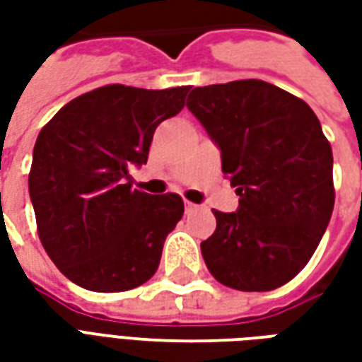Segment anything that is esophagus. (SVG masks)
<instances>
[{
	"label": "esophagus",
	"mask_w": 362,
	"mask_h": 362,
	"mask_svg": "<svg viewBox=\"0 0 362 362\" xmlns=\"http://www.w3.org/2000/svg\"><path fill=\"white\" fill-rule=\"evenodd\" d=\"M197 207H199V205H196V204H192V202H186V211H196Z\"/></svg>",
	"instance_id": "esophagus-1"
}]
</instances>
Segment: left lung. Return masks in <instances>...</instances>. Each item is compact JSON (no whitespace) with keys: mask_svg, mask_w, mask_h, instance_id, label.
I'll return each mask as SVG.
<instances>
[{"mask_svg":"<svg viewBox=\"0 0 362 362\" xmlns=\"http://www.w3.org/2000/svg\"><path fill=\"white\" fill-rule=\"evenodd\" d=\"M186 106L221 149L235 213L213 211L205 266L236 291H273L303 272L334 211V157L303 98L259 79L196 87Z\"/></svg>","mask_w":362,"mask_h":362,"instance_id":"8db88e82","label":"left lung"}]
</instances>
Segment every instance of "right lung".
Here are the masks:
<instances>
[{
  "label": "right lung",
  "mask_w": 362,
  "mask_h": 362,
  "mask_svg": "<svg viewBox=\"0 0 362 362\" xmlns=\"http://www.w3.org/2000/svg\"><path fill=\"white\" fill-rule=\"evenodd\" d=\"M188 90L106 85L67 103L40 129L28 174L36 228L75 285L119 293L157 272L184 202L134 189L129 168L147 163L155 129L184 108Z\"/></svg>",
  "instance_id": "1"
}]
</instances>
